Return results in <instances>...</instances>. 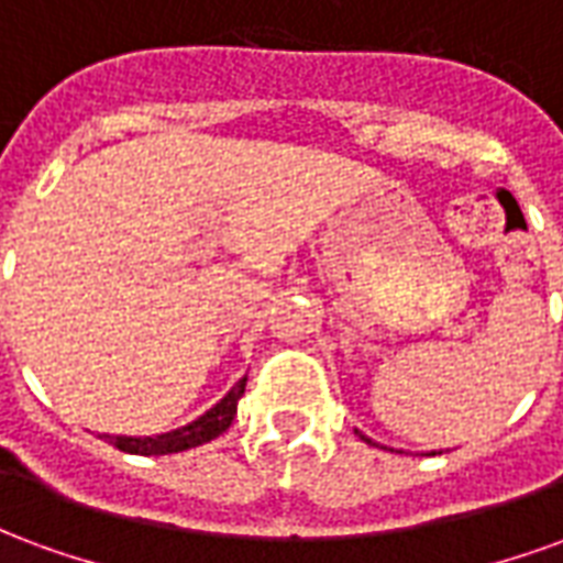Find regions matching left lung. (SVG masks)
<instances>
[{
    "label": "left lung",
    "instance_id": "left-lung-1",
    "mask_svg": "<svg viewBox=\"0 0 563 563\" xmlns=\"http://www.w3.org/2000/svg\"><path fill=\"white\" fill-rule=\"evenodd\" d=\"M355 434L362 437V440H365V443H374V440H371V437H365V434H362V431H355ZM431 455H434V452H431Z\"/></svg>",
    "mask_w": 563,
    "mask_h": 563
}]
</instances>
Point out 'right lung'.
Returning <instances> with one entry per match:
<instances>
[{"instance_id":"1","label":"right lung","mask_w":563,"mask_h":563,"mask_svg":"<svg viewBox=\"0 0 563 563\" xmlns=\"http://www.w3.org/2000/svg\"><path fill=\"white\" fill-rule=\"evenodd\" d=\"M246 389V377H241L234 383L229 395L210 407L208 413H201L196 422L184 424V428H174V431H165V434L153 437H126V434H104L111 443H114L120 452H129V455H172V452H186V449H196L201 443H210L217 440L222 431H229L234 413H238V401Z\"/></svg>"}]
</instances>
